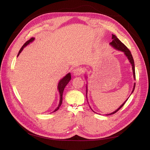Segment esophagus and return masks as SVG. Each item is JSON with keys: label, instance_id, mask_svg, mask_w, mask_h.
<instances>
[{"label": "esophagus", "instance_id": "esophagus-1", "mask_svg": "<svg viewBox=\"0 0 150 150\" xmlns=\"http://www.w3.org/2000/svg\"><path fill=\"white\" fill-rule=\"evenodd\" d=\"M84 72V69L81 67H78L76 68V69L73 71V73L74 76H79L82 74Z\"/></svg>", "mask_w": 150, "mask_h": 150}]
</instances>
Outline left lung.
<instances>
[{
  "label": "left lung",
  "mask_w": 150,
  "mask_h": 150,
  "mask_svg": "<svg viewBox=\"0 0 150 150\" xmlns=\"http://www.w3.org/2000/svg\"><path fill=\"white\" fill-rule=\"evenodd\" d=\"M112 42L110 43V44L111 45V46L112 47H114V48H115L116 49L118 50V51H122V52H123L124 54H125V56H126L127 57H128V60L129 61V62L131 64V66H132V69H133V77H134V80H135L136 78H135L134 62V60H133V56H132V54H131V53L129 50L128 48H127V47L125 46V45L123 43L121 42L120 41V39H118V38H117L115 35L112 34ZM135 85H136V84L134 83V86H133V91H132V93H131V94H132V93H133V91H134V88H135ZM87 88H87V86H86V98H87V93H88V91H87L88 89H87ZM128 99H127L122 104V105H121L118 109H117V110H116V111H115L114 112H112V113H110V114L107 115H113V114H115V113H116L117 111H118L120 110V109H121L122 106H123V105L125 104V103L126 102V101L128 100ZM90 108H91V107H90ZM91 110H92V109H91Z\"/></svg>",
  "instance_id": "1"
}]
</instances>
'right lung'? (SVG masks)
<instances>
[{
  "instance_id": "add662e5",
  "label": "right lung",
  "mask_w": 150,
  "mask_h": 150,
  "mask_svg": "<svg viewBox=\"0 0 150 150\" xmlns=\"http://www.w3.org/2000/svg\"><path fill=\"white\" fill-rule=\"evenodd\" d=\"M34 39H35L34 38H30L29 40H28V41H27V42L23 45V46H22V47L21 48L19 53H18V54H17V56H19L20 53L22 52V50H23V49H24L26 46H28V45L30 42H33ZM71 74H70V73H68L66 76H65V77H64V78H63L62 79H61L60 81H59V83L58 86H57V89H58V90H59V93H60V101H59V104L58 107L54 111V112H55V111H57V110H59V107L61 106V104H62V94H63V91H64V88H65V87H66V86L68 84V83L69 82V81L71 80Z\"/></svg>"
}]
</instances>
